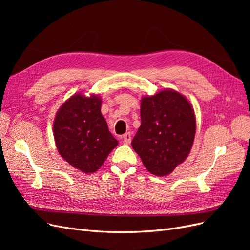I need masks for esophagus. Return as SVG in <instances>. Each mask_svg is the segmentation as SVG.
I'll list each match as a JSON object with an SVG mask.
<instances>
[{
	"mask_svg": "<svg viewBox=\"0 0 250 250\" xmlns=\"http://www.w3.org/2000/svg\"><path fill=\"white\" fill-rule=\"evenodd\" d=\"M121 139H122L124 144H130V142H131V133L130 132H126Z\"/></svg>",
	"mask_w": 250,
	"mask_h": 250,
	"instance_id": "esophagus-1",
	"label": "esophagus"
}]
</instances>
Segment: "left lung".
Segmentation results:
<instances>
[{
  "label": "left lung",
  "instance_id": "8db88e82",
  "mask_svg": "<svg viewBox=\"0 0 250 250\" xmlns=\"http://www.w3.org/2000/svg\"><path fill=\"white\" fill-rule=\"evenodd\" d=\"M141 126L131 142L146 169L166 176L190 154L196 133L191 103L176 90L166 88L141 100Z\"/></svg>",
  "mask_w": 250,
  "mask_h": 250
}]
</instances>
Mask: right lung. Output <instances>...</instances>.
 I'll list each match as a JSON object with an SVG mask.
<instances>
[{
	"label": "right lung",
	"instance_id": "1",
	"mask_svg": "<svg viewBox=\"0 0 250 250\" xmlns=\"http://www.w3.org/2000/svg\"><path fill=\"white\" fill-rule=\"evenodd\" d=\"M101 104L99 95L77 93L60 106L53 123L59 154L82 173L96 172L119 144L108 130Z\"/></svg>",
	"mask_w": 250,
	"mask_h": 250
}]
</instances>
